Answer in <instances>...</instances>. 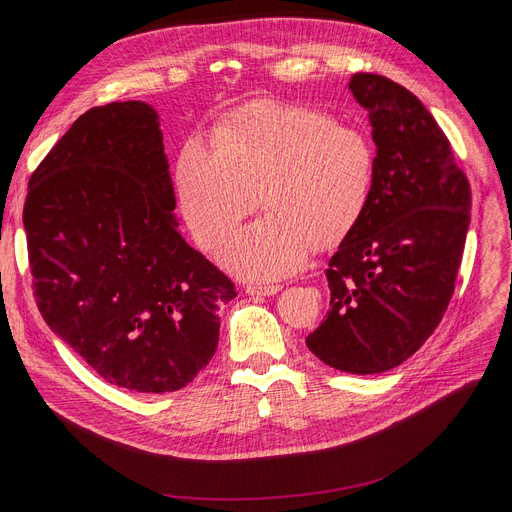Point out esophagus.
I'll return each instance as SVG.
<instances>
[{
	"instance_id": "obj_1",
	"label": "esophagus",
	"mask_w": 512,
	"mask_h": 512,
	"mask_svg": "<svg viewBox=\"0 0 512 512\" xmlns=\"http://www.w3.org/2000/svg\"><path fill=\"white\" fill-rule=\"evenodd\" d=\"M282 290V286H247L245 292L251 297H274Z\"/></svg>"
}]
</instances>
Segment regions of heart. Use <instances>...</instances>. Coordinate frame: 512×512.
Segmentation results:
<instances>
[{"instance_id": "b5f03b06", "label": "heart", "mask_w": 512, "mask_h": 512, "mask_svg": "<svg viewBox=\"0 0 512 512\" xmlns=\"http://www.w3.org/2000/svg\"><path fill=\"white\" fill-rule=\"evenodd\" d=\"M182 218L201 249H211L249 215H265L228 236L215 257L251 282L286 278L309 261L315 240L336 245L371 201L375 149L359 128L321 110L265 103L191 139L176 161Z\"/></svg>"}]
</instances>
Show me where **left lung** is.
Masks as SVG:
<instances>
[{"label":"left lung","mask_w":512,"mask_h":512,"mask_svg":"<svg viewBox=\"0 0 512 512\" xmlns=\"http://www.w3.org/2000/svg\"><path fill=\"white\" fill-rule=\"evenodd\" d=\"M348 91L373 128L375 184L328 263L330 311L305 342L326 365L369 375L407 361L438 328L463 259L471 188L411 91L367 72Z\"/></svg>","instance_id":"left-lung-1"}]
</instances>
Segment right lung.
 <instances>
[{
    "instance_id": "right-lung-1",
    "label": "right lung",
    "mask_w": 512,
    "mask_h": 512,
    "mask_svg": "<svg viewBox=\"0 0 512 512\" xmlns=\"http://www.w3.org/2000/svg\"><path fill=\"white\" fill-rule=\"evenodd\" d=\"M153 105L80 116L29 182L24 230L45 324L105 382L161 394L191 384L220 340L234 284L178 230Z\"/></svg>"
}]
</instances>
